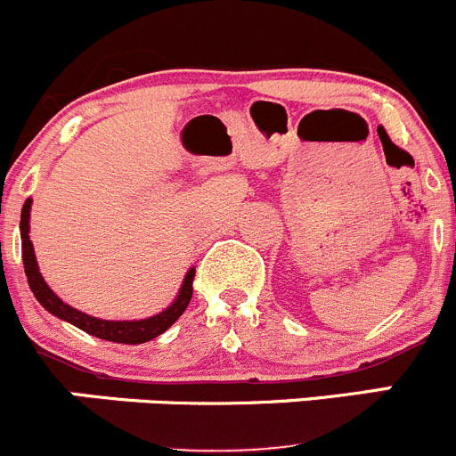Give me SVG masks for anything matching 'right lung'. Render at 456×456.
Listing matches in <instances>:
<instances>
[{"mask_svg": "<svg viewBox=\"0 0 456 456\" xmlns=\"http://www.w3.org/2000/svg\"><path fill=\"white\" fill-rule=\"evenodd\" d=\"M30 206L33 200L24 201V208H21V222H20V234H21V259H24V270L26 277H28V286L33 290L35 299L42 304V308H46L48 313L55 314L61 322L73 323L79 330L88 332V335L97 337V339L115 341V344H146V341L155 339L161 332L168 330L175 322L183 314V310L188 308L192 297V277H195V268H191L183 277L182 288H179L177 297H175L173 304L168 308H164L161 313L152 314L146 319H133V322H110V319H97L90 317V314L81 313V310L73 308V305L64 304L55 292L48 288V283L44 281L42 273H39L37 256H35L33 241H30Z\"/></svg>", "mask_w": 456, "mask_h": 456, "instance_id": "obj_1", "label": "right lung"}]
</instances>
